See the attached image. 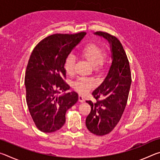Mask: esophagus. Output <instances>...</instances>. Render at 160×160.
<instances>
[{
    "label": "esophagus",
    "instance_id": "1",
    "mask_svg": "<svg viewBox=\"0 0 160 160\" xmlns=\"http://www.w3.org/2000/svg\"><path fill=\"white\" fill-rule=\"evenodd\" d=\"M78 101H79L80 102H85V99H84L83 96L81 95V94H80L79 97H78Z\"/></svg>",
    "mask_w": 160,
    "mask_h": 160
}]
</instances>
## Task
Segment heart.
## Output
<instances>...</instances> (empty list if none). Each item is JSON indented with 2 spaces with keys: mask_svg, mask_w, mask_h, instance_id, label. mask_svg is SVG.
Listing matches in <instances>:
<instances>
[{
  "mask_svg": "<svg viewBox=\"0 0 160 160\" xmlns=\"http://www.w3.org/2000/svg\"><path fill=\"white\" fill-rule=\"evenodd\" d=\"M82 57L92 66L93 70L97 72H101L105 66V59L102 53V49L95 44H89L82 48L80 52ZM75 58L72 54L67 56L65 61L64 68L67 74L72 75L74 72ZM95 85V82L92 78H80L73 83L75 90L80 93L88 92Z\"/></svg>",
  "mask_w": 160,
  "mask_h": 160,
  "instance_id": "obj_1",
  "label": "heart"
}]
</instances>
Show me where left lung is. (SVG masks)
<instances>
[{
	"label": "left lung",
	"mask_w": 160,
	"mask_h": 160,
	"mask_svg": "<svg viewBox=\"0 0 160 160\" xmlns=\"http://www.w3.org/2000/svg\"><path fill=\"white\" fill-rule=\"evenodd\" d=\"M94 34L109 42L112 62L107 77L92 92L97 101H86L91 106V112L85 123L93 134L104 135L114 128L122 116L131 85V74L126 53L117 38L107 32ZM99 97H102V100H98Z\"/></svg>",
	"instance_id": "obj_1"
}]
</instances>
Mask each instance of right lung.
<instances>
[{
    "label": "right lung",
    "mask_w": 160,
    "mask_h": 160,
    "mask_svg": "<svg viewBox=\"0 0 160 160\" xmlns=\"http://www.w3.org/2000/svg\"><path fill=\"white\" fill-rule=\"evenodd\" d=\"M86 35L56 34L46 37L35 48L29 59L25 78L26 101L38 129L52 132L66 122V113L78 102L74 91L66 92L70 86L65 82V61L71 51Z\"/></svg>",
    "instance_id": "add662e5"
}]
</instances>
